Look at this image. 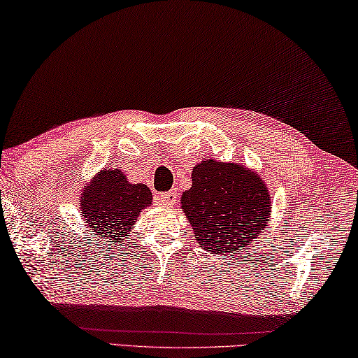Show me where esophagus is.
<instances>
[{
    "label": "esophagus",
    "mask_w": 358,
    "mask_h": 358,
    "mask_svg": "<svg viewBox=\"0 0 358 358\" xmlns=\"http://www.w3.org/2000/svg\"><path fill=\"white\" fill-rule=\"evenodd\" d=\"M178 201V195H176V192H168V193H163L158 198V203L165 204V206H173V204Z\"/></svg>",
    "instance_id": "esophagus-1"
}]
</instances>
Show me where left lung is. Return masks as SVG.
Masks as SVG:
<instances>
[{"instance_id":"8db88e82","label":"left lung","mask_w":358,"mask_h":358,"mask_svg":"<svg viewBox=\"0 0 358 358\" xmlns=\"http://www.w3.org/2000/svg\"><path fill=\"white\" fill-rule=\"evenodd\" d=\"M180 204L200 248L220 255L249 245L271 215V196L260 176L214 158L193 168Z\"/></svg>"}]
</instances>
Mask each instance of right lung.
Returning <instances> with one entry per match:
<instances>
[{
	"label": "right lung",
	"mask_w": 358,
	"mask_h": 358,
	"mask_svg": "<svg viewBox=\"0 0 358 358\" xmlns=\"http://www.w3.org/2000/svg\"><path fill=\"white\" fill-rule=\"evenodd\" d=\"M80 210L92 234L104 244L128 239L141 210L152 204L148 185L130 184L119 169H101L80 193Z\"/></svg>",
	"instance_id": "right-lung-1"
}]
</instances>
